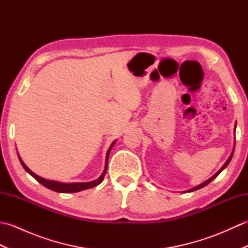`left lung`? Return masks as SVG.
<instances>
[{
	"instance_id": "1",
	"label": "left lung",
	"mask_w": 248,
	"mask_h": 248,
	"mask_svg": "<svg viewBox=\"0 0 248 248\" xmlns=\"http://www.w3.org/2000/svg\"><path fill=\"white\" fill-rule=\"evenodd\" d=\"M234 150V149H233ZM232 155H233V151L232 152H231V155H230V156H229V159L227 160V161H226V163H225V164L223 165V167L222 168H220V170L217 172V173H215V175L213 176V177H211V178H210L209 179V180H207V181H205V182H203L202 184H200V186H196V187H194V188H192L191 189V191H189V192H193V191H196V189H199V188H202V187H203V186H208V184L210 183V182H211V181H213L214 180V179L215 178H217L218 175H219V172L220 171H222L223 170H224V168L225 167H227V165L229 164V163H230V161H231V157H232Z\"/></svg>"
}]
</instances>
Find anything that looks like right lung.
Returning a JSON list of instances; mask_svg holds the SVG:
<instances>
[{
	"instance_id": "add662e5",
	"label": "right lung",
	"mask_w": 248,
	"mask_h": 248,
	"mask_svg": "<svg viewBox=\"0 0 248 248\" xmlns=\"http://www.w3.org/2000/svg\"><path fill=\"white\" fill-rule=\"evenodd\" d=\"M115 144L114 143L110 145V147L108 150V154H107V162H105V168H104V171L102 172V175L100 176L97 180L94 181H92V182H86V183H62V182H56V181H51V180H46V179H44L41 178L39 176L35 175V173L31 171V170H29V167L26 166L24 163L22 162V160L20 159L19 156V160L21 162V164H22L24 170L28 171L30 175L33 176L37 181L40 182L41 184H43L44 186L48 187L49 189H52V191L54 192H59V193H76V192H80V191H83V189H87V188H92V187H94L99 186L100 183L102 182L103 178L105 176V173H107V170H108V155H109V151L110 149L113 148V146Z\"/></svg>"
}]
</instances>
